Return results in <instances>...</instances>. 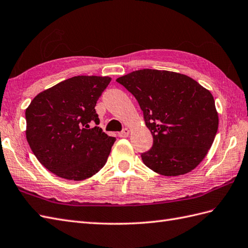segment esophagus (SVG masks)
<instances>
[{"instance_id": "34e87169", "label": "esophagus", "mask_w": 248, "mask_h": 248, "mask_svg": "<svg viewBox=\"0 0 248 248\" xmlns=\"http://www.w3.org/2000/svg\"><path fill=\"white\" fill-rule=\"evenodd\" d=\"M129 134H130V131H129V129H124L122 132H119L118 133V136L119 137H128L129 136Z\"/></svg>"}]
</instances>
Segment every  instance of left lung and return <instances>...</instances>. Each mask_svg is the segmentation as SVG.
I'll return each mask as SVG.
<instances>
[{"mask_svg":"<svg viewBox=\"0 0 248 248\" xmlns=\"http://www.w3.org/2000/svg\"><path fill=\"white\" fill-rule=\"evenodd\" d=\"M116 81L134 95L153 136V147L141 153L145 166L179 176L204 159L219 124L211 92L187 75L166 70H137Z\"/></svg>","mask_w":248,"mask_h":248,"instance_id":"obj_1","label":"left lung"}]
</instances>
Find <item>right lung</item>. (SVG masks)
I'll use <instances>...</instances> for the list:
<instances>
[{"label":"right lung","instance_id":"right-lung-1","mask_svg":"<svg viewBox=\"0 0 248 248\" xmlns=\"http://www.w3.org/2000/svg\"><path fill=\"white\" fill-rule=\"evenodd\" d=\"M109 76L79 75L39 93L26 109V138L44 167L63 179L85 180L103 168L115 137L99 126L95 106Z\"/></svg>","mask_w":248,"mask_h":248}]
</instances>
